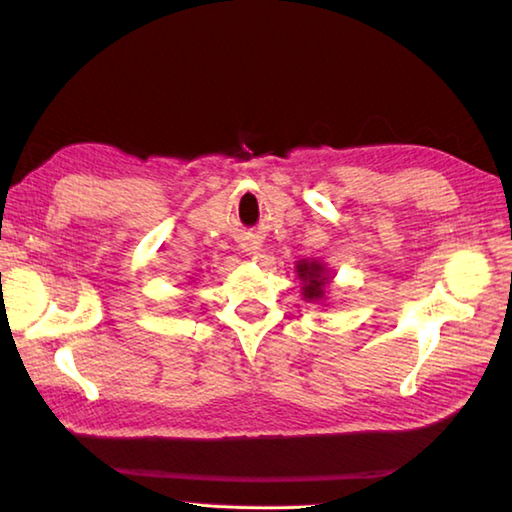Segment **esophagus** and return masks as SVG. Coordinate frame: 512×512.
<instances>
[{"instance_id":"1","label":"esophagus","mask_w":512,"mask_h":512,"mask_svg":"<svg viewBox=\"0 0 512 512\" xmlns=\"http://www.w3.org/2000/svg\"><path fill=\"white\" fill-rule=\"evenodd\" d=\"M244 248H246V250H248V253H255V250H257V248H259V246H257V241H250V244H246V246H244Z\"/></svg>"}]
</instances>
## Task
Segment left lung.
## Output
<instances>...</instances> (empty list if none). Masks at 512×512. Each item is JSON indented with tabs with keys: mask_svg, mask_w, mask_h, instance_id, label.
Here are the masks:
<instances>
[{
	"mask_svg": "<svg viewBox=\"0 0 512 512\" xmlns=\"http://www.w3.org/2000/svg\"><path fill=\"white\" fill-rule=\"evenodd\" d=\"M296 273L302 284V300L323 305L327 300V284L332 282V271H329L327 264L318 262V259H298Z\"/></svg>",
	"mask_w": 512,
	"mask_h": 512,
	"instance_id": "8db88e82",
	"label": "left lung"
}]
</instances>
